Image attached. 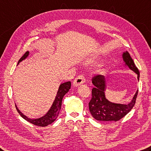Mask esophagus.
<instances>
[{
	"label": "esophagus",
	"instance_id": "esophagus-1",
	"mask_svg": "<svg viewBox=\"0 0 151 151\" xmlns=\"http://www.w3.org/2000/svg\"><path fill=\"white\" fill-rule=\"evenodd\" d=\"M85 81H86V79H85L84 76L81 75H78L77 77L75 79V81H74L73 85L75 86H79V85L84 83Z\"/></svg>",
	"mask_w": 151,
	"mask_h": 151
}]
</instances>
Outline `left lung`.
<instances>
[{"instance_id":"obj_1","label":"left lung","mask_w":151,"mask_h":151,"mask_svg":"<svg viewBox=\"0 0 151 151\" xmlns=\"http://www.w3.org/2000/svg\"><path fill=\"white\" fill-rule=\"evenodd\" d=\"M123 59L129 68L135 72L139 78V71L135 66L129 53L125 52L123 54ZM94 88L92 90V98L89 102V109L92 116L98 121H119L129 112L135 106L138 90L133 100L129 104L111 103L106 99L104 94L106 89L105 78L102 75H96L92 79Z\"/></svg>"}]
</instances>
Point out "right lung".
<instances>
[{
	"mask_svg": "<svg viewBox=\"0 0 151 151\" xmlns=\"http://www.w3.org/2000/svg\"><path fill=\"white\" fill-rule=\"evenodd\" d=\"M28 55H29V51H26V53L24 54V55L21 57L20 60H19L18 65L20 63L22 60L25 59L26 57L28 56ZM70 86H71V83L69 81L67 82V83H63L60 85L59 90L58 92H57V94L55 97V99L53 105L51 106L50 109H49V111L44 116L40 117L39 119H29L28 117L24 116V115L18 109L17 106H16V108L17 109L19 114H20L24 119H26V121H28V122L31 123L35 125L40 126V127H45V126H47L48 125L53 123L55 120L56 119L57 116H58V115L59 114V111L61 108L63 98L65 94L68 92V90H69V89L70 88Z\"/></svg>",
	"mask_w": 151,
	"mask_h": 151,
	"instance_id": "right-lung-1",
	"label": "right lung"
}]
</instances>
